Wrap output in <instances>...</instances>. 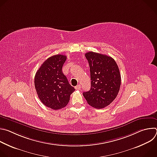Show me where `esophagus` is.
Listing matches in <instances>:
<instances>
[{
  "label": "esophagus",
  "instance_id": "obj_1",
  "mask_svg": "<svg viewBox=\"0 0 157 157\" xmlns=\"http://www.w3.org/2000/svg\"><path fill=\"white\" fill-rule=\"evenodd\" d=\"M75 89H76V90H80V89H81V85L79 84V85L75 86Z\"/></svg>",
  "mask_w": 157,
  "mask_h": 157
}]
</instances>
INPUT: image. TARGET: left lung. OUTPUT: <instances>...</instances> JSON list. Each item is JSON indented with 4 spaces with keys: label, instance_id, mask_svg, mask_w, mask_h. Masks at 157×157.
<instances>
[{
    "label": "left lung",
    "instance_id": "1",
    "mask_svg": "<svg viewBox=\"0 0 157 157\" xmlns=\"http://www.w3.org/2000/svg\"><path fill=\"white\" fill-rule=\"evenodd\" d=\"M91 73V89L83 93L87 103L96 109L109 105L117 97L121 84L119 67L105 55L89 52L85 54Z\"/></svg>",
    "mask_w": 157,
    "mask_h": 157
}]
</instances>
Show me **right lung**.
<instances>
[{
	"label": "right lung",
	"instance_id": "1",
	"mask_svg": "<svg viewBox=\"0 0 157 157\" xmlns=\"http://www.w3.org/2000/svg\"><path fill=\"white\" fill-rule=\"evenodd\" d=\"M66 56L56 55L44 61L35 76V87L41 102L53 110L68 104L75 89L62 71Z\"/></svg>",
	"mask_w": 157,
	"mask_h": 157
}]
</instances>
